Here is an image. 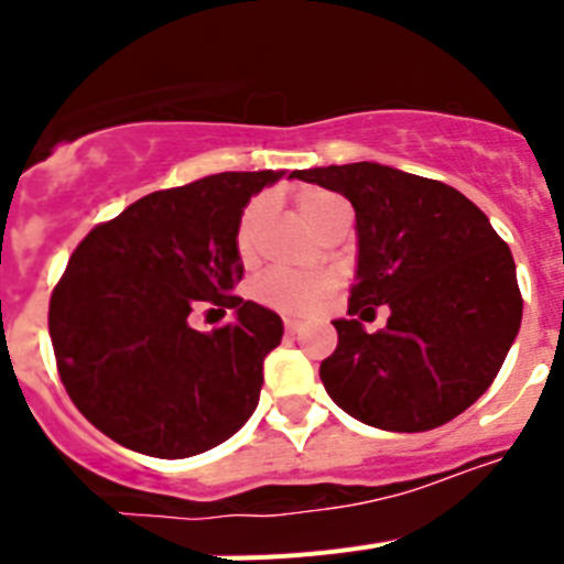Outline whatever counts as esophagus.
<instances>
[{
  "label": "esophagus",
  "instance_id": "34e87169",
  "mask_svg": "<svg viewBox=\"0 0 564 564\" xmlns=\"http://www.w3.org/2000/svg\"><path fill=\"white\" fill-rule=\"evenodd\" d=\"M299 330H302V325H299L296 318H285V333H288V336H296Z\"/></svg>",
  "mask_w": 564,
  "mask_h": 564
}]
</instances>
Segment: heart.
<instances>
[{"instance_id": "obj_1", "label": "heart", "mask_w": 564, "mask_h": 564, "mask_svg": "<svg viewBox=\"0 0 564 564\" xmlns=\"http://www.w3.org/2000/svg\"><path fill=\"white\" fill-rule=\"evenodd\" d=\"M265 200H253L239 214L237 231H234V248H237V257L242 262H251L257 257L259 228H262V220H265ZM296 212L318 234L327 223L336 220L338 214L350 212V206L338 194L325 192V188H302L296 194ZM330 276L293 271H268L251 285V296L257 299L259 305L273 307L279 313H291V316L316 311L330 296Z\"/></svg>"}]
</instances>
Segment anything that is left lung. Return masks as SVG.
Returning a JSON list of instances; mask_svg holds the SVG:
<instances>
[{
	"label": "left lung",
	"mask_w": 564,
	"mask_h": 564,
	"mask_svg": "<svg viewBox=\"0 0 564 564\" xmlns=\"http://www.w3.org/2000/svg\"><path fill=\"white\" fill-rule=\"evenodd\" d=\"M291 177L356 208L350 318L318 376L356 421L426 432L468 410L500 372L522 322L514 257L486 214L441 181L381 163L302 169ZM378 304L388 327L362 330Z\"/></svg>",
	"instance_id": "obj_1"
}]
</instances>
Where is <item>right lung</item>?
I'll use <instances>...</instances> for the list:
<instances>
[{
	"instance_id": "1",
	"label": "right lung",
	"mask_w": 564,
	"mask_h": 564,
	"mask_svg": "<svg viewBox=\"0 0 564 564\" xmlns=\"http://www.w3.org/2000/svg\"><path fill=\"white\" fill-rule=\"evenodd\" d=\"M285 172H223L152 192L78 242L50 296L64 390L96 430L149 457L220 446L253 415L282 318L234 296V231L253 194ZM235 311L194 332V304Z\"/></svg>"
}]
</instances>
